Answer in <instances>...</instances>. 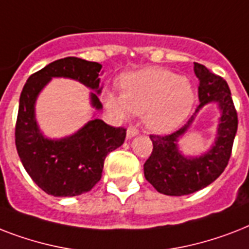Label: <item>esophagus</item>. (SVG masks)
Masks as SVG:
<instances>
[{
  "instance_id": "obj_1",
  "label": "esophagus",
  "mask_w": 249,
  "mask_h": 249,
  "mask_svg": "<svg viewBox=\"0 0 249 249\" xmlns=\"http://www.w3.org/2000/svg\"><path fill=\"white\" fill-rule=\"evenodd\" d=\"M137 134H138V129H137L136 126H129V128L126 129V138H128V140H130L133 137H136Z\"/></svg>"
}]
</instances>
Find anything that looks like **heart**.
Returning <instances> with one entry per match:
<instances>
[{"label":"heart","instance_id":"b5f03b06","mask_svg":"<svg viewBox=\"0 0 249 249\" xmlns=\"http://www.w3.org/2000/svg\"><path fill=\"white\" fill-rule=\"evenodd\" d=\"M121 95L111 91L103 95L106 107L121 119L143 115L150 132L169 134L187 119L195 94L191 84L164 68H143L120 80Z\"/></svg>","mask_w":249,"mask_h":249}]
</instances>
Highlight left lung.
Wrapping results in <instances>:
<instances>
[{
	"label": "left lung",
	"mask_w": 249,
	"mask_h": 249,
	"mask_svg": "<svg viewBox=\"0 0 249 249\" xmlns=\"http://www.w3.org/2000/svg\"><path fill=\"white\" fill-rule=\"evenodd\" d=\"M194 72L199 80L200 105L179 130L170 136L150 137L154 150L143 165L146 179L156 191L170 196L189 195L216 181L228 165L238 129V116L228 83L203 64L194 63ZM208 104H216L220 112L215 141L205 153L186 156L178 142L192 126L200 109Z\"/></svg>",
	"instance_id": "obj_1"
}]
</instances>
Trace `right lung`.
Returning <instances> with one entry per match:
<instances>
[{
	"label": "right lung",
	"instance_id": "obj_1",
	"mask_svg": "<svg viewBox=\"0 0 249 249\" xmlns=\"http://www.w3.org/2000/svg\"><path fill=\"white\" fill-rule=\"evenodd\" d=\"M102 66L75 56L58 59L29 76L19 99L15 144L20 161L40 189L53 196H77L102 177L106 156L124 143L126 130L113 128L93 113L84 126L62 138H50L36 119V102L53 79H70L89 88L90 106L101 111Z\"/></svg>",
	"mask_w": 249,
	"mask_h": 249
}]
</instances>
